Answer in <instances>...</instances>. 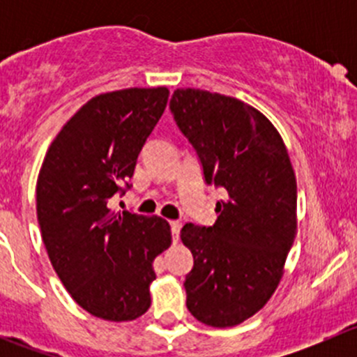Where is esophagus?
<instances>
[{"label":"esophagus","instance_id":"1","mask_svg":"<svg viewBox=\"0 0 357 357\" xmlns=\"http://www.w3.org/2000/svg\"><path fill=\"white\" fill-rule=\"evenodd\" d=\"M169 225H171L172 240H174V242H178L179 231H181V222H179V221H171V222H169Z\"/></svg>","mask_w":357,"mask_h":357}]
</instances>
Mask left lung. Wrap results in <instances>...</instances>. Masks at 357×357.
Listing matches in <instances>:
<instances>
[{"instance_id": "1", "label": "left lung", "mask_w": 357, "mask_h": 357, "mask_svg": "<svg viewBox=\"0 0 357 357\" xmlns=\"http://www.w3.org/2000/svg\"><path fill=\"white\" fill-rule=\"evenodd\" d=\"M172 115L200 158L207 185L221 186L214 226L186 222L193 254L186 307L226 328L266 305L283 276L297 231V181L282 136L254 107L205 89H176Z\"/></svg>"}]
</instances>
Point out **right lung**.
<instances>
[{"label":"right lung","mask_w":357,"mask_h":357,"mask_svg":"<svg viewBox=\"0 0 357 357\" xmlns=\"http://www.w3.org/2000/svg\"><path fill=\"white\" fill-rule=\"evenodd\" d=\"M167 98L164 86L95 96L60 129L38 176L36 211L53 269L84 311L107 321L149 311L153 261L171 245L165 219L110 208L131 186Z\"/></svg>","instance_id":"1"}]
</instances>
